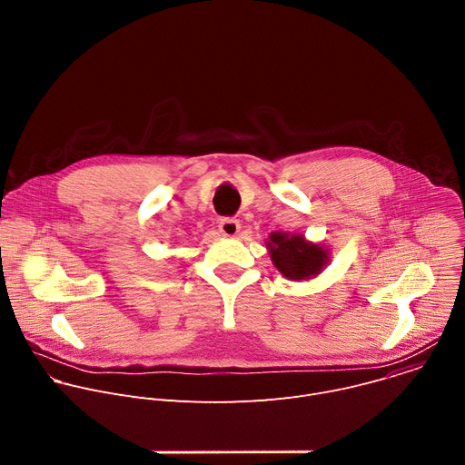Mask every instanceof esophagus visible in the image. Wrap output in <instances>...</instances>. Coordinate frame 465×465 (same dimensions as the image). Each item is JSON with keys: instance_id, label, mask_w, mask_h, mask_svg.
<instances>
[{"instance_id": "obj_1", "label": "esophagus", "mask_w": 465, "mask_h": 465, "mask_svg": "<svg viewBox=\"0 0 465 465\" xmlns=\"http://www.w3.org/2000/svg\"><path fill=\"white\" fill-rule=\"evenodd\" d=\"M219 230H221V233L226 235V237H235V235L241 232V224H239L237 219L226 217V219H221Z\"/></svg>"}]
</instances>
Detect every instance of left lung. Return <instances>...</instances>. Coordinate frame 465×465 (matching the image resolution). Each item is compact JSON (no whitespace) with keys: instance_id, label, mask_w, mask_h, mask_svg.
<instances>
[{"instance_id":"8db88e82","label":"left lung","mask_w":465,"mask_h":465,"mask_svg":"<svg viewBox=\"0 0 465 465\" xmlns=\"http://www.w3.org/2000/svg\"><path fill=\"white\" fill-rule=\"evenodd\" d=\"M267 250L278 272L291 282L316 278L331 262V250L307 241L302 233L272 232L267 239Z\"/></svg>"}]
</instances>
